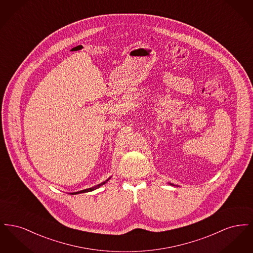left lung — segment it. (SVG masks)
I'll list each match as a JSON object with an SVG mask.
<instances>
[{"mask_svg": "<svg viewBox=\"0 0 253 253\" xmlns=\"http://www.w3.org/2000/svg\"><path fill=\"white\" fill-rule=\"evenodd\" d=\"M169 184H170V183H169ZM170 185H173V184H170Z\"/></svg>", "mask_w": 253, "mask_h": 253, "instance_id": "1", "label": "left lung"}]
</instances>
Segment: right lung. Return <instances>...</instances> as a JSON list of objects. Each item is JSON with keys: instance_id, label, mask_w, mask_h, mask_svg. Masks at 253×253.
Wrapping results in <instances>:
<instances>
[{"instance_id": "1", "label": "right lung", "mask_w": 253, "mask_h": 253, "mask_svg": "<svg viewBox=\"0 0 253 253\" xmlns=\"http://www.w3.org/2000/svg\"><path fill=\"white\" fill-rule=\"evenodd\" d=\"M110 178H111V177H109L107 180H105L104 182H102V183H100V184L96 185V186H95V187H92V188H89V189H86V190H83V191H80V192H76V193H70V194H79V193H88V192H92V191H95L96 189L99 188L100 186H102V185H104L105 183H107Z\"/></svg>"}]
</instances>
